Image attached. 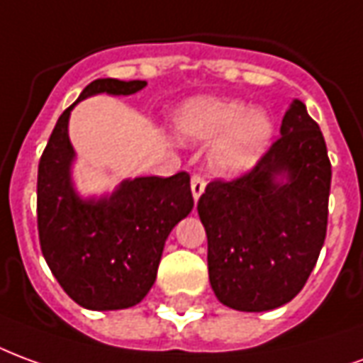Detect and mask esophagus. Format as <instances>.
I'll return each mask as SVG.
<instances>
[{
  "label": "esophagus",
  "mask_w": 363,
  "mask_h": 363,
  "mask_svg": "<svg viewBox=\"0 0 363 363\" xmlns=\"http://www.w3.org/2000/svg\"><path fill=\"white\" fill-rule=\"evenodd\" d=\"M191 191H193V199L199 201V197L205 191V178L201 174H193L191 178Z\"/></svg>",
  "instance_id": "1"
}]
</instances>
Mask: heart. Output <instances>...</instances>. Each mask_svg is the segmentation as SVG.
I'll use <instances>...</instances> for the list:
<instances>
[{
    "label": "heart",
    "instance_id": "heart-1",
    "mask_svg": "<svg viewBox=\"0 0 363 363\" xmlns=\"http://www.w3.org/2000/svg\"><path fill=\"white\" fill-rule=\"evenodd\" d=\"M184 141L217 139L208 162L220 176H238L257 162L274 133L272 120L263 110H251L240 100L195 98L185 102L174 118Z\"/></svg>",
    "mask_w": 363,
    "mask_h": 363
}]
</instances>
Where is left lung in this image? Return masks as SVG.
Segmentation results:
<instances>
[{"label": "left lung", "instance_id": "1", "mask_svg": "<svg viewBox=\"0 0 363 363\" xmlns=\"http://www.w3.org/2000/svg\"><path fill=\"white\" fill-rule=\"evenodd\" d=\"M329 191L321 129L294 100L257 164L236 179L211 182L197 203L208 280L224 306L269 311L296 298L325 243Z\"/></svg>", "mask_w": 363, "mask_h": 363}]
</instances>
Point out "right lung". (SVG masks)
Instances as JSON below:
<instances>
[{
  "mask_svg": "<svg viewBox=\"0 0 363 363\" xmlns=\"http://www.w3.org/2000/svg\"><path fill=\"white\" fill-rule=\"evenodd\" d=\"M147 81L96 79L83 98L135 94ZM73 104L60 116L38 164V238L50 271L71 300L108 311L137 306L156 280L164 243L172 228L191 213L189 174L125 179L110 195L81 199L71 182L67 123Z\"/></svg>",
  "mask_w": 363,
  "mask_h": 363,
  "instance_id": "obj_1",
  "label": "right lung"
}]
</instances>
